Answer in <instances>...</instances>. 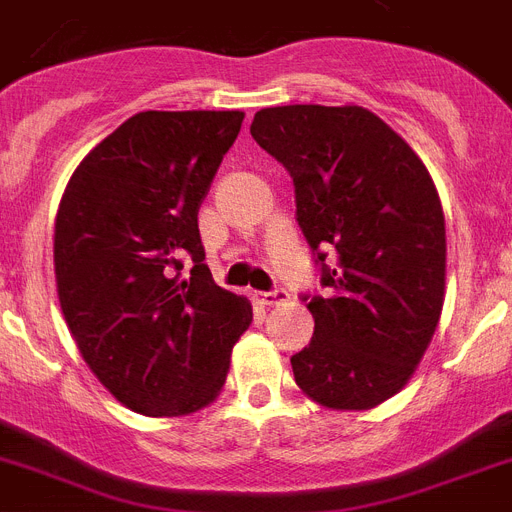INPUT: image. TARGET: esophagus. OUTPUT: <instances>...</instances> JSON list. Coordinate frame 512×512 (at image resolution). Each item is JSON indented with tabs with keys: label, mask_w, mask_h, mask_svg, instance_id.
<instances>
[{
	"label": "esophagus",
	"mask_w": 512,
	"mask_h": 512,
	"mask_svg": "<svg viewBox=\"0 0 512 512\" xmlns=\"http://www.w3.org/2000/svg\"><path fill=\"white\" fill-rule=\"evenodd\" d=\"M287 298H290V293H287V290H282V287H274V290H269V293H256V301L266 308L280 306V303H285Z\"/></svg>",
	"instance_id": "esophagus-1"
}]
</instances>
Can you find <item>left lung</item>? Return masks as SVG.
Here are the masks:
<instances>
[{
	"label": "left lung",
	"mask_w": 512,
	"mask_h": 512,
	"mask_svg": "<svg viewBox=\"0 0 512 512\" xmlns=\"http://www.w3.org/2000/svg\"><path fill=\"white\" fill-rule=\"evenodd\" d=\"M253 141L290 172L295 219L324 295L303 298L314 337L295 384L335 411H369L405 387L445 301V214L416 151L363 107L256 112Z\"/></svg>",
	"instance_id": "obj_1"
}]
</instances>
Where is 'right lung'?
<instances>
[{
  "label": "right lung",
  "mask_w": 512,
  "mask_h": 512,
  "mask_svg": "<svg viewBox=\"0 0 512 512\" xmlns=\"http://www.w3.org/2000/svg\"><path fill=\"white\" fill-rule=\"evenodd\" d=\"M243 112H138L78 164L54 222L59 306L88 369L143 416L217 398L251 303L204 264L198 206ZM194 261L180 278L182 261Z\"/></svg>",
  "instance_id": "right-lung-1"
}]
</instances>
